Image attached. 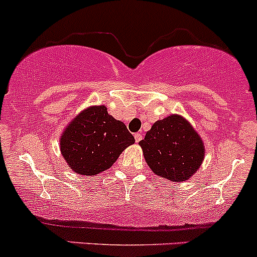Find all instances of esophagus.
<instances>
[{
  "instance_id": "1",
  "label": "esophagus",
  "mask_w": 257,
  "mask_h": 257,
  "mask_svg": "<svg viewBox=\"0 0 257 257\" xmlns=\"http://www.w3.org/2000/svg\"><path fill=\"white\" fill-rule=\"evenodd\" d=\"M134 138H136L137 143H139V142H141L142 139H143V134H142V133H136V134H134Z\"/></svg>"
}]
</instances>
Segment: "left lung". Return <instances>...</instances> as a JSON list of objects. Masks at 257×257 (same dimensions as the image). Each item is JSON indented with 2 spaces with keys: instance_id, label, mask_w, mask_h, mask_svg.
<instances>
[{
  "instance_id": "obj_1",
  "label": "left lung",
  "mask_w": 257,
  "mask_h": 257,
  "mask_svg": "<svg viewBox=\"0 0 257 257\" xmlns=\"http://www.w3.org/2000/svg\"><path fill=\"white\" fill-rule=\"evenodd\" d=\"M139 145L153 173L175 183L191 178L205 154L200 136L178 114L155 121Z\"/></svg>"
}]
</instances>
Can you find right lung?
I'll return each instance as SVG.
<instances>
[{
  "label": "right lung",
  "mask_w": 257,
  "mask_h": 257,
  "mask_svg": "<svg viewBox=\"0 0 257 257\" xmlns=\"http://www.w3.org/2000/svg\"><path fill=\"white\" fill-rule=\"evenodd\" d=\"M125 124L104 105L85 108L61 136V153L76 174L95 175L109 169L125 148L134 144Z\"/></svg>",
  "instance_id": "1"
}]
</instances>
